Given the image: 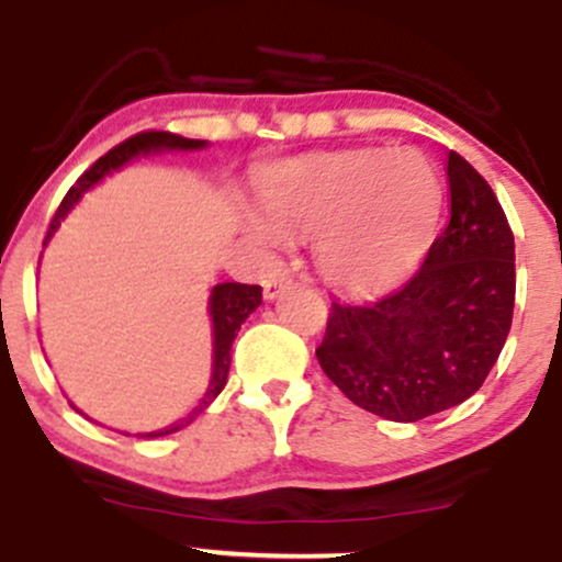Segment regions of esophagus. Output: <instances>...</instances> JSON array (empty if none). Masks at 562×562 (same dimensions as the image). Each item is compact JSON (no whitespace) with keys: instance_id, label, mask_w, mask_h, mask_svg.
Returning a JSON list of instances; mask_svg holds the SVG:
<instances>
[{"instance_id":"34e87169","label":"esophagus","mask_w":562,"mask_h":562,"mask_svg":"<svg viewBox=\"0 0 562 562\" xmlns=\"http://www.w3.org/2000/svg\"><path fill=\"white\" fill-rule=\"evenodd\" d=\"M290 285H293V277H290L285 269H277V272L269 277L267 282H263V299L274 301L277 295H280L282 290H288Z\"/></svg>"}]
</instances>
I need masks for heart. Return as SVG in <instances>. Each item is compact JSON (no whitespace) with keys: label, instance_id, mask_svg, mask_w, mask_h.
Instances as JSON below:
<instances>
[{"label":"heart","instance_id":"b5f03b06","mask_svg":"<svg viewBox=\"0 0 562 562\" xmlns=\"http://www.w3.org/2000/svg\"><path fill=\"white\" fill-rule=\"evenodd\" d=\"M259 243L314 235V261L335 285L375 290L423 256L441 216V179L417 150L322 153L259 177Z\"/></svg>","mask_w":562,"mask_h":562}]
</instances>
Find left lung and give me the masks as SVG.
<instances>
[{"label": "left lung", "instance_id": "obj_1", "mask_svg": "<svg viewBox=\"0 0 562 562\" xmlns=\"http://www.w3.org/2000/svg\"><path fill=\"white\" fill-rule=\"evenodd\" d=\"M449 222L402 288L333 301L317 348L325 375L372 415L417 423L481 389L515 306V240L486 179L449 150Z\"/></svg>", "mask_w": 562, "mask_h": 562}]
</instances>
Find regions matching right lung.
<instances>
[{
  "instance_id": "1",
  "label": "right lung",
  "mask_w": 562,
  "mask_h": 562,
  "mask_svg": "<svg viewBox=\"0 0 562 562\" xmlns=\"http://www.w3.org/2000/svg\"><path fill=\"white\" fill-rule=\"evenodd\" d=\"M200 147H205L203 139H187V137H179V134H171V132H139V134H134V137L124 139L121 145H115L113 150H108L105 156L97 158L94 164L89 166V169L83 171L79 179H76V184L70 187L68 195L63 198V203H60V209H57L53 224H49L47 240L53 237V232L60 227V222L66 218L68 211L74 209L76 200H79L83 192L89 190V187H94L97 182H100L105 173L121 169V166L128 164V160L137 158V156H150V153H158V150H200ZM259 303H261L259 285L222 282V285H216L214 290H211L209 312H211V319H214V372H211L209 391L203 393V398H200V404L190 412V415L182 417L179 423L169 425V428L145 434L147 438L169 436V434H173V430H182L184 425H190L192 420H195L200 412H203L205 406H209L218 396V393H222L224 385H227V372H229V362H232V357H229L232 340H235V335H237V330H240L243 322L248 319V314L254 312V308H259Z\"/></svg>"
}]
</instances>
